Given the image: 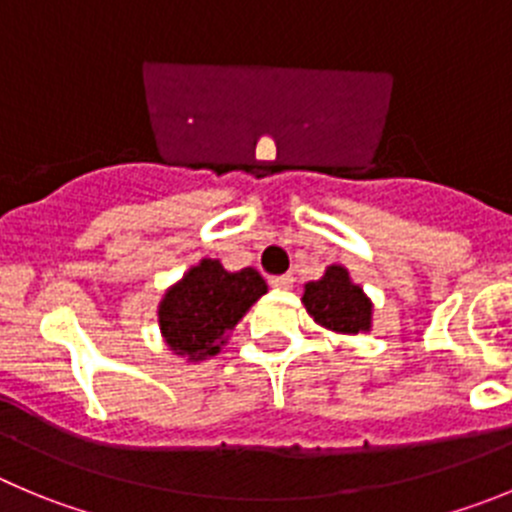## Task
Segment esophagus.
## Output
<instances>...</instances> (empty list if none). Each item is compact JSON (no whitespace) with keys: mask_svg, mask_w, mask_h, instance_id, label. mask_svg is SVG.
Wrapping results in <instances>:
<instances>
[{"mask_svg":"<svg viewBox=\"0 0 512 512\" xmlns=\"http://www.w3.org/2000/svg\"><path fill=\"white\" fill-rule=\"evenodd\" d=\"M293 283H295V278L290 275V272H285V275H272L270 278V285L278 290H290L293 288Z\"/></svg>","mask_w":512,"mask_h":512,"instance_id":"esophagus-1","label":"esophagus"}]
</instances>
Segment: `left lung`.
I'll return each mask as SVG.
<instances>
[{
  "mask_svg": "<svg viewBox=\"0 0 512 512\" xmlns=\"http://www.w3.org/2000/svg\"><path fill=\"white\" fill-rule=\"evenodd\" d=\"M305 310L318 326L336 333H369L371 331V305L369 295L356 285L343 265L326 267L321 280L305 283L303 293Z\"/></svg>",
  "mask_w": 512,
  "mask_h": 512,
  "instance_id": "obj_1",
  "label": "left lung"
}]
</instances>
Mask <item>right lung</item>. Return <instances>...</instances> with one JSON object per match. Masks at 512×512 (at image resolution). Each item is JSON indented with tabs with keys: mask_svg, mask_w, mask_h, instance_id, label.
Masks as SVG:
<instances>
[{
	"mask_svg": "<svg viewBox=\"0 0 512 512\" xmlns=\"http://www.w3.org/2000/svg\"><path fill=\"white\" fill-rule=\"evenodd\" d=\"M265 293L267 283L252 267L229 272L219 260L204 257L161 298V336L186 361L217 356L229 331Z\"/></svg>",
	"mask_w": 512,
	"mask_h": 512,
	"instance_id": "1",
	"label": "right lung"
}]
</instances>
